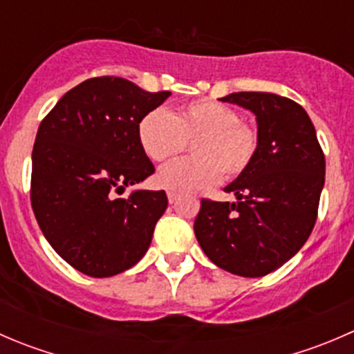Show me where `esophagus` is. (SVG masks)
Wrapping results in <instances>:
<instances>
[{
	"label": "esophagus",
	"instance_id": "esophagus-1",
	"mask_svg": "<svg viewBox=\"0 0 354 354\" xmlns=\"http://www.w3.org/2000/svg\"><path fill=\"white\" fill-rule=\"evenodd\" d=\"M167 200H169V203H176L180 200V195L173 194V192H167Z\"/></svg>",
	"mask_w": 354,
	"mask_h": 354
}]
</instances>
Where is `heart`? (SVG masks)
<instances>
[{
  "label": "heart",
  "mask_w": 354,
  "mask_h": 354,
  "mask_svg": "<svg viewBox=\"0 0 354 354\" xmlns=\"http://www.w3.org/2000/svg\"><path fill=\"white\" fill-rule=\"evenodd\" d=\"M138 140L156 162L185 151L188 140L194 159H180L157 173V183L173 194L205 190L224 180L241 176L253 162L259 147L257 131L240 121L231 106L198 101L174 113L164 108L149 111L138 123Z\"/></svg>",
  "instance_id": "obj_1"
}]
</instances>
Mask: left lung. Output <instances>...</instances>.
<instances>
[{
  "label": "left lung",
  "instance_id": "1",
  "mask_svg": "<svg viewBox=\"0 0 354 354\" xmlns=\"http://www.w3.org/2000/svg\"><path fill=\"white\" fill-rule=\"evenodd\" d=\"M219 101L255 114L259 147L248 169L224 188L238 202L202 200L195 236L217 267L262 277L308 240L326 181V157L312 120L291 99L233 92Z\"/></svg>",
  "mask_w": 354,
  "mask_h": 354
}]
</instances>
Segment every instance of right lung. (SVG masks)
<instances>
[{"instance_id":"1","label":"right lung","mask_w":354,"mask_h":354,"mask_svg":"<svg viewBox=\"0 0 354 354\" xmlns=\"http://www.w3.org/2000/svg\"><path fill=\"white\" fill-rule=\"evenodd\" d=\"M169 95L124 78H88L68 91L39 127L32 209L49 245L82 274L116 276L151 246L166 192L116 194L156 171L138 140V123Z\"/></svg>"}]
</instances>
